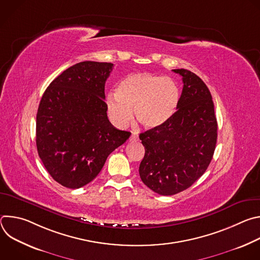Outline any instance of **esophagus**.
I'll return each instance as SVG.
<instances>
[{
	"label": "esophagus",
	"mask_w": 260,
	"mask_h": 260,
	"mask_svg": "<svg viewBox=\"0 0 260 260\" xmlns=\"http://www.w3.org/2000/svg\"><path fill=\"white\" fill-rule=\"evenodd\" d=\"M138 135L137 134H135V133H133L132 134V136H131V138H129V141H137L138 140Z\"/></svg>",
	"instance_id": "1"
}]
</instances>
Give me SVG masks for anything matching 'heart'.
Returning a JSON list of instances; mask_svg holds the SVG:
<instances>
[{"label": "heart", "mask_w": 260, "mask_h": 260, "mask_svg": "<svg viewBox=\"0 0 260 260\" xmlns=\"http://www.w3.org/2000/svg\"><path fill=\"white\" fill-rule=\"evenodd\" d=\"M179 101V88L171 78L136 73L119 82L116 95H108L107 108L111 119L119 126L131 121L134 109L136 120L143 127L153 129L170 120Z\"/></svg>", "instance_id": "heart-1"}]
</instances>
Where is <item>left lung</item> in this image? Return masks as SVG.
<instances>
[{
  "label": "left lung",
  "instance_id": "obj_1",
  "mask_svg": "<svg viewBox=\"0 0 260 260\" xmlns=\"http://www.w3.org/2000/svg\"><path fill=\"white\" fill-rule=\"evenodd\" d=\"M183 89L177 111L164 125L140 134L145 155L141 180L160 196L190 187L208 169L217 142V120L212 95L194 73L176 69Z\"/></svg>",
  "mask_w": 260,
  "mask_h": 260
}]
</instances>
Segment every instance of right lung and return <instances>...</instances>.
Segmentation results:
<instances>
[{"label":"right lung","instance_id":"obj_1","mask_svg":"<svg viewBox=\"0 0 260 260\" xmlns=\"http://www.w3.org/2000/svg\"><path fill=\"white\" fill-rule=\"evenodd\" d=\"M112 69L111 62H78L57 76L41 99L37 150L50 176L67 188L91 182L131 136L107 116L105 83Z\"/></svg>","mask_w":260,"mask_h":260}]
</instances>
